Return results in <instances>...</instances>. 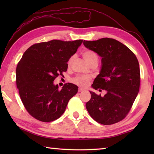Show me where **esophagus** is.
<instances>
[{
    "label": "esophagus",
    "instance_id": "34e87169",
    "mask_svg": "<svg viewBox=\"0 0 154 154\" xmlns=\"http://www.w3.org/2000/svg\"><path fill=\"white\" fill-rule=\"evenodd\" d=\"M84 90H85L83 89V88H79V89H78V92H83V91H84Z\"/></svg>",
    "mask_w": 154,
    "mask_h": 154
}]
</instances>
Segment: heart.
Here are the masks:
<instances>
[{"label":"heart","instance_id":"b5f03b06","mask_svg":"<svg viewBox=\"0 0 154 154\" xmlns=\"http://www.w3.org/2000/svg\"><path fill=\"white\" fill-rule=\"evenodd\" d=\"M82 55L83 58L85 60V61H86L89 64L94 61L98 62V56L96 55V54L94 51L90 50V49H87V50L83 51L82 52ZM72 60H73V56H72L69 58V61H68V64H71ZM89 80L90 78L87 76L79 75V76L75 77L72 79V82L75 83V84L79 85V86L84 87L85 85H88V82H89Z\"/></svg>","mask_w":154,"mask_h":154}]
</instances>
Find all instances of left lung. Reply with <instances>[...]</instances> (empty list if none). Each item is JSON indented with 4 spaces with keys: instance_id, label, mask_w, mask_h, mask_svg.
I'll use <instances>...</instances> for the list:
<instances>
[{
    "instance_id": "obj_1",
    "label": "left lung",
    "mask_w": 154,
    "mask_h": 154,
    "mask_svg": "<svg viewBox=\"0 0 154 154\" xmlns=\"http://www.w3.org/2000/svg\"><path fill=\"white\" fill-rule=\"evenodd\" d=\"M83 45L102 58L100 73L92 88L106 92L102 97L90 91L91 98L85 106L98 123L116 124L127 116L139 93V62L128 48L113 38L83 41Z\"/></svg>"
}]
</instances>
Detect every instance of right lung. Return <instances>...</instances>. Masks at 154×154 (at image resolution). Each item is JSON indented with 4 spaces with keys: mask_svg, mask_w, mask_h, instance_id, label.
I'll use <instances>...</instances> for the list:
<instances>
[{
    "mask_svg": "<svg viewBox=\"0 0 154 154\" xmlns=\"http://www.w3.org/2000/svg\"><path fill=\"white\" fill-rule=\"evenodd\" d=\"M83 40H51L34 44L24 52L16 68V85L26 109L38 120L49 122L64 113L78 87L71 83L61 90L54 81L66 71L67 62Z\"/></svg>",
    "mask_w": 154,
    "mask_h": 154,
    "instance_id": "obj_1",
    "label": "right lung"
}]
</instances>
